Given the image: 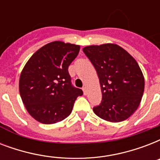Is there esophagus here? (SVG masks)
Segmentation results:
<instances>
[{
  "instance_id": "obj_1",
  "label": "esophagus",
  "mask_w": 160,
  "mask_h": 160,
  "mask_svg": "<svg viewBox=\"0 0 160 160\" xmlns=\"http://www.w3.org/2000/svg\"><path fill=\"white\" fill-rule=\"evenodd\" d=\"M82 90H83V92H84V95H87V90H86V88L83 87Z\"/></svg>"
}]
</instances>
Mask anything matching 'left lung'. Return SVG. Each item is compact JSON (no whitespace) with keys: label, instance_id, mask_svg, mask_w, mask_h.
<instances>
[{"label":"left lung","instance_id":"1","mask_svg":"<svg viewBox=\"0 0 160 160\" xmlns=\"http://www.w3.org/2000/svg\"><path fill=\"white\" fill-rule=\"evenodd\" d=\"M100 80L102 100L93 110L101 119L120 122L134 113L144 90V79L138 63L115 44L83 49Z\"/></svg>","mask_w":160,"mask_h":160}]
</instances>
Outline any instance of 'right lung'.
Instances as JSON below:
<instances>
[{
  "mask_svg": "<svg viewBox=\"0 0 160 160\" xmlns=\"http://www.w3.org/2000/svg\"><path fill=\"white\" fill-rule=\"evenodd\" d=\"M80 46L53 41L39 49L23 68L19 90L27 111L42 124L60 122L72 111L82 90L73 86L69 65Z\"/></svg>",
  "mask_w": 160,
  "mask_h": 160,
  "instance_id": "add662e5",
  "label": "right lung"
}]
</instances>
